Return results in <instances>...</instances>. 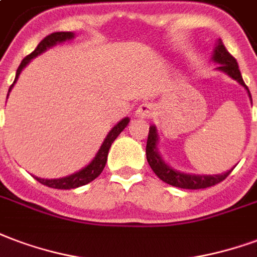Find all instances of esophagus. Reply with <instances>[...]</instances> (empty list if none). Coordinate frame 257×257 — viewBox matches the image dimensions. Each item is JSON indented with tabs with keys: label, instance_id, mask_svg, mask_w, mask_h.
I'll return each instance as SVG.
<instances>
[{
	"label": "esophagus",
	"instance_id": "1",
	"mask_svg": "<svg viewBox=\"0 0 257 257\" xmlns=\"http://www.w3.org/2000/svg\"><path fill=\"white\" fill-rule=\"evenodd\" d=\"M154 114V107L153 104L147 103V102H144L138 107L136 110V117L138 118H148V117H151Z\"/></svg>",
	"mask_w": 257,
	"mask_h": 257
}]
</instances>
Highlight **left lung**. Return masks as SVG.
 Returning a JSON list of instances; mask_svg holds the SVG:
<instances>
[{"mask_svg":"<svg viewBox=\"0 0 257 257\" xmlns=\"http://www.w3.org/2000/svg\"><path fill=\"white\" fill-rule=\"evenodd\" d=\"M212 60L216 64H219V66L216 69L225 72L226 75L230 76L231 79L238 81L242 87H245V90L248 91L250 98V92L248 90V87L245 85L244 80H242V76H241V72L238 69L237 61L229 51L226 50L225 45L222 43L220 39H218V42H216L215 50H214V54H212ZM158 140H159V138H158L157 126L151 125L150 132H148L147 147H146L148 165L151 166L154 173L169 185L182 188V189H204V188L212 187V185H216L220 181H223L233 170L231 169L229 172L223 173V174H218V176H199V174H188V173L178 172L176 169H173L172 166H169L166 162H163L162 157L158 153Z\"/></svg>","mask_w":257,"mask_h":257,"instance_id":"left-lung-1","label":"left lung"}]
</instances>
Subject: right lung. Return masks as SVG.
<instances>
[{
    "label": "right lung",
    "instance_id": "1",
    "mask_svg": "<svg viewBox=\"0 0 257 257\" xmlns=\"http://www.w3.org/2000/svg\"><path fill=\"white\" fill-rule=\"evenodd\" d=\"M75 38V34L73 32H54V34H50V35H47L43 41H41V43L38 45L37 49L32 51L30 56H27L24 60L22 61V64L19 65L16 72V77H15V81H13V84L16 83L17 79H19V75L22 73V70L28 65V62L32 60V58H35L37 56L42 54V53H45L47 49H50V47L56 46L58 43H62V42L70 41V39H73ZM13 84L9 87V92L12 90ZM9 95V94H8ZM129 123V118L128 117H125L119 121L114 128H111L106 139H104V142L100 146L99 151L96 153L95 158L91 161L84 169H81L79 172L73 173V174H70L68 177H62V178H54V180H45V178H41V177H35L34 178L39 181L43 185H46L49 188H54V189H72V188H79L83 187L85 184H88L92 180H95L96 177L99 176L100 173L103 172L104 165L107 162V154H109V150L111 147V144L113 142L117 139L121 132H122L125 126Z\"/></svg>",
    "mask_w": 257,
    "mask_h": 257
}]
</instances>
